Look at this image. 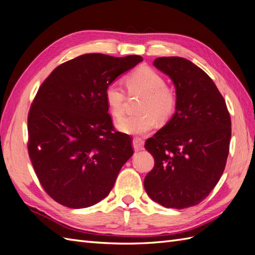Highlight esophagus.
<instances>
[{
  "label": "esophagus",
  "instance_id": "esophagus-1",
  "mask_svg": "<svg viewBox=\"0 0 255 255\" xmlns=\"http://www.w3.org/2000/svg\"><path fill=\"white\" fill-rule=\"evenodd\" d=\"M133 148L135 151H140L144 149V141L140 138H134L133 139Z\"/></svg>",
  "mask_w": 255,
  "mask_h": 255
}]
</instances>
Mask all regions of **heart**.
Instances as JSON below:
<instances>
[{
  "instance_id": "b5f03b06",
  "label": "heart",
  "mask_w": 255,
  "mask_h": 255,
  "mask_svg": "<svg viewBox=\"0 0 255 255\" xmlns=\"http://www.w3.org/2000/svg\"><path fill=\"white\" fill-rule=\"evenodd\" d=\"M127 86L129 94L145 96L139 108L144 114L122 118L117 122L119 131L131 135L145 134L154 128L157 119L164 121L174 113V94L166 88L164 78L151 68L140 67L136 69L127 78ZM126 101V93L118 83H110L105 90L108 111L116 119L122 117Z\"/></svg>"
}]
</instances>
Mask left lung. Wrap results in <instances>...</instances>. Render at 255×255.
<instances>
[{"mask_svg":"<svg viewBox=\"0 0 255 255\" xmlns=\"http://www.w3.org/2000/svg\"><path fill=\"white\" fill-rule=\"evenodd\" d=\"M153 66L175 86V113L149 138L154 159L144 187L165 208L194 207L207 198L224 172L232 137L224 98L201 68L182 57H159Z\"/></svg>","mask_w":255,"mask_h":255,"instance_id":"1","label":"left lung"}]
</instances>
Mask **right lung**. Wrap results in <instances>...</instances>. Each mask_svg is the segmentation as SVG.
Here are the masks:
<instances>
[{"instance_id": "obj_1", "label": "right lung", "mask_w": 255, "mask_h": 255, "mask_svg": "<svg viewBox=\"0 0 255 255\" xmlns=\"http://www.w3.org/2000/svg\"><path fill=\"white\" fill-rule=\"evenodd\" d=\"M141 60L84 54L58 66L40 86L28 116V150L42 187L56 202L94 206L133 156L129 136L114 132L105 90Z\"/></svg>"}]
</instances>
